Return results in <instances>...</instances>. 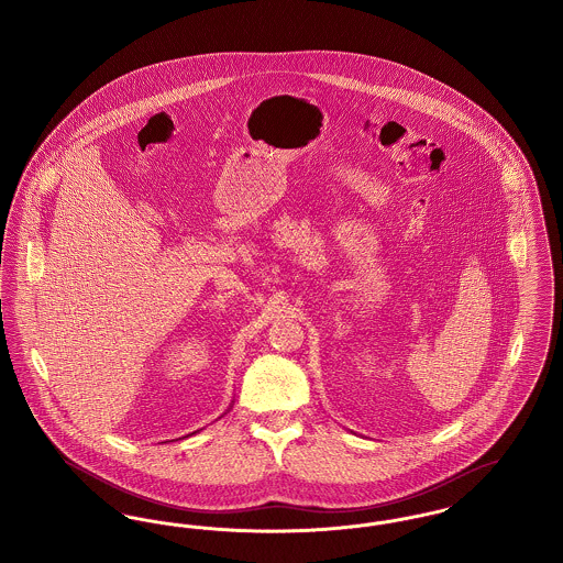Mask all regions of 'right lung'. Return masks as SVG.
I'll return each mask as SVG.
<instances>
[{
  "label": "right lung",
  "instance_id": "add662e5",
  "mask_svg": "<svg viewBox=\"0 0 563 563\" xmlns=\"http://www.w3.org/2000/svg\"><path fill=\"white\" fill-rule=\"evenodd\" d=\"M230 407H232V405H230ZM228 411H230V409H228ZM191 434H194V432H191Z\"/></svg>",
  "mask_w": 563,
  "mask_h": 563
}]
</instances>
